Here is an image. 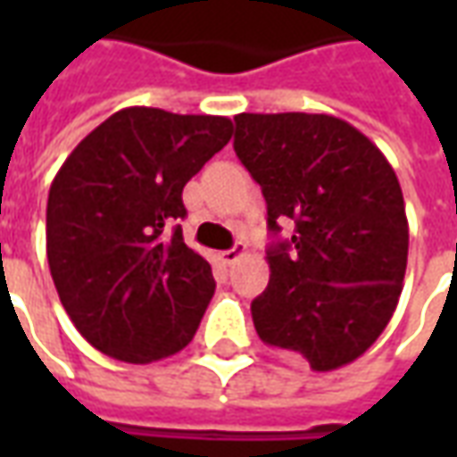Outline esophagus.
Wrapping results in <instances>:
<instances>
[{
    "mask_svg": "<svg viewBox=\"0 0 457 457\" xmlns=\"http://www.w3.org/2000/svg\"><path fill=\"white\" fill-rule=\"evenodd\" d=\"M245 252H247V247H245L242 242H237L235 247H229V249H225V252H220V259H222L225 264H235V262H237V259L242 257Z\"/></svg>",
    "mask_w": 457,
    "mask_h": 457,
    "instance_id": "esophagus-1",
    "label": "esophagus"
}]
</instances>
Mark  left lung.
Instances as JSON below:
<instances>
[{
	"label": "left lung",
	"instance_id": "obj_1",
	"mask_svg": "<svg viewBox=\"0 0 457 457\" xmlns=\"http://www.w3.org/2000/svg\"><path fill=\"white\" fill-rule=\"evenodd\" d=\"M235 151L267 200L269 287L252 301L259 337L330 372L364 354L402 296L409 222L402 186L362 131L333 114L235 117Z\"/></svg>",
	"mask_w": 457,
	"mask_h": 457
}]
</instances>
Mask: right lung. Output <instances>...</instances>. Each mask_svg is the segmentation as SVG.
<instances>
[{"mask_svg": "<svg viewBox=\"0 0 457 457\" xmlns=\"http://www.w3.org/2000/svg\"><path fill=\"white\" fill-rule=\"evenodd\" d=\"M229 137L228 117L127 107L55 173L48 267L65 313L100 353L146 364L195 336L215 278L183 242V188Z\"/></svg>", "mask_w": 457, "mask_h": 457, "instance_id": "obj_1", "label": "right lung"}]
</instances>
